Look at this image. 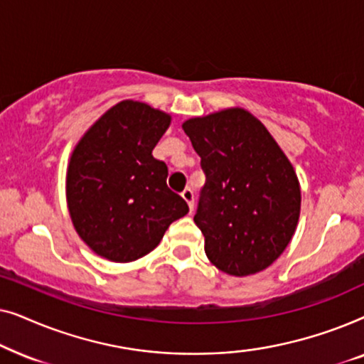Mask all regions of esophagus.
Returning a JSON list of instances; mask_svg holds the SVG:
<instances>
[{"mask_svg": "<svg viewBox=\"0 0 364 364\" xmlns=\"http://www.w3.org/2000/svg\"><path fill=\"white\" fill-rule=\"evenodd\" d=\"M182 197H183V200H186L187 203H188V208H191V212L193 210V191L192 188H186V191L182 192Z\"/></svg>", "mask_w": 364, "mask_h": 364, "instance_id": "1", "label": "esophagus"}]
</instances>
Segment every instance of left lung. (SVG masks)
I'll return each instance as SVG.
<instances>
[{
  "mask_svg": "<svg viewBox=\"0 0 364 364\" xmlns=\"http://www.w3.org/2000/svg\"><path fill=\"white\" fill-rule=\"evenodd\" d=\"M205 186L193 222L218 270L247 277L282 255L300 217V182L280 146L255 116L223 109L182 124Z\"/></svg>",
  "mask_w": 364,
  "mask_h": 364,
  "instance_id": "left-lung-1",
  "label": "left lung"
}]
</instances>
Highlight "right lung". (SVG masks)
Listing matches in <instances>:
<instances>
[{
	"label": "right lung",
	"mask_w": 364,
	"mask_h": 364,
	"mask_svg": "<svg viewBox=\"0 0 364 364\" xmlns=\"http://www.w3.org/2000/svg\"><path fill=\"white\" fill-rule=\"evenodd\" d=\"M171 116L139 101L102 114L74 147L66 176L69 215L97 255L127 263L147 255L188 212L167 187L166 162L152 151Z\"/></svg>",
	"instance_id": "obj_1"
}]
</instances>
